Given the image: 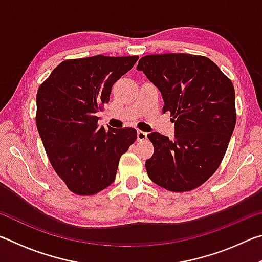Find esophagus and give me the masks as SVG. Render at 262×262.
<instances>
[{
  "mask_svg": "<svg viewBox=\"0 0 262 262\" xmlns=\"http://www.w3.org/2000/svg\"><path fill=\"white\" fill-rule=\"evenodd\" d=\"M147 137H148V133L142 132V130H137V141H139V142L144 141V140H147Z\"/></svg>",
  "mask_w": 262,
  "mask_h": 262,
  "instance_id": "1",
  "label": "esophagus"
}]
</instances>
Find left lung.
Returning a JSON list of instances; mask_svg holds the SVG:
<instances>
[{
	"label": "left lung",
	"mask_w": 262,
	"mask_h": 262,
	"mask_svg": "<svg viewBox=\"0 0 262 262\" xmlns=\"http://www.w3.org/2000/svg\"><path fill=\"white\" fill-rule=\"evenodd\" d=\"M137 70L161 91L174 139L152 132L149 178L171 192L201 186L219 168L236 126L232 82L206 56L170 53L143 56Z\"/></svg>",
	"instance_id": "obj_1"
}]
</instances>
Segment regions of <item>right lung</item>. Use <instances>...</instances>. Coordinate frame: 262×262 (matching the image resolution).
I'll return each instance as SVG.
<instances>
[{
    "mask_svg": "<svg viewBox=\"0 0 262 262\" xmlns=\"http://www.w3.org/2000/svg\"><path fill=\"white\" fill-rule=\"evenodd\" d=\"M137 60L104 55L66 60L38 89V133L53 168L75 194L108 187L121 155L136 141L134 128L98 126L97 113L110 101L113 84Z\"/></svg>",
    "mask_w": 262,
    "mask_h": 262,
    "instance_id": "obj_1",
    "label": "right lung"
}]
</instances>
